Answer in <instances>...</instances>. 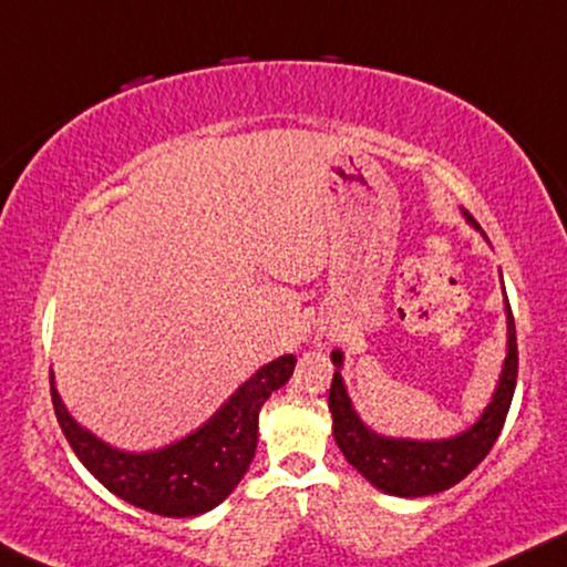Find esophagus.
Instances as JSON below:
<instances>
[{"instance_id":"esophagus-1","label":"esophagus","mask_w":567,"mask_h":567,"mask_svg":"<svg viewBox=\"0 0 567 567\" xmlns=\"http://www.w3.org/2000/svg\"><path fill=\"white\" fill-rule=\"evenodd\" d=\"M316 341H318V347H331L333 341H337V337H333L331 331H323V333H318Z\"/></svg>"}]
</instances>
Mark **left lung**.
Returning <instances> with one entry per match:
<instances>
[{
    "mask_svg": "<svg viewBox=\"0 0 567 567\" xmlns=\"http://www.w3.org/2000/svg\"><path fill=\"white\" fill-rule=\"evenodd\" d=\"M463 215L473 228L481 230L478 223L465 209ZM505 316L507 354L502 362L492 402L486 404L476 423L450 439H394L375 433L370 425L362 423L352 400H349L347 383L341 379L344 352L333 349L331 360L337 370H333L331 391H328V410L333 417V439H337L339 450L344 452L347 463L358 467V473H362L370 484L391 494V497H429V494H439L460 484L497 442L515 394L518 341H515V320L507 297Z\"/></svg>",
    "mask_w": 567,
    "mask_h": 567,
    "instance_id": "left-lung-1",
    "label": "left lung"
}]
</instances>
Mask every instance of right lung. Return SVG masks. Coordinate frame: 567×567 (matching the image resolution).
<instances>
[{
    "instance_id": "obj_1",
    "label": "right lung",
    "mask_w": 567,
    "mask_h": 567,
    "mask_svg": "<svg viewBox=\"0 0 567 567\" xmlns=\"http://www.w3.org/2000/svg\"><path fill=\"white\" fill-rule=\"evenodd\" d=\"M297 358L268 362L249 375L197 431L150 452H125L102 442L62 404L54 373L52 404L75 457L100 484L128 505L165 518H194L218 507L239 486L257 450L260 408L295 373Z\"/></svg>"
}]
</instances>
